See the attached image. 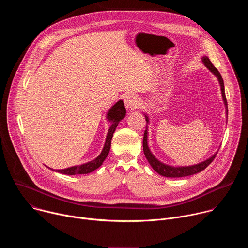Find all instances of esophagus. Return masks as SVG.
Returning <instances> with one entry per match:
<instances>
[{"mask_svg":"<svg viewBox=\"0 0 248 248\" xmlns=\"http://www.w3.org/2000/svg\"><path fill=\"white\" fill-rule=\"evenodd\" d=\"M124 102L125 107L128 110H133L138 106V98L135 94H132V93L126 94L124 98Z\"/></svg>","mask_w":248,"mask_h":248,"instance_id":"34e87169","label":"esophagus"}]
</instances>
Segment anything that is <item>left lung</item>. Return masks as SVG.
<instances>
[{"mask_svg": "<svg viewBox=\"0 0 248 248\" xmlns=\"http://www.w3.org/2000/svg\"><path fill=\"white\" fill-rule=\"evenodd\" d=\"M201 61L203 62V64L207 67V69H209L210 72L213 74L218 79V82L221 87L222 98H223L225 109H226V118H227V122H228V103H227V99H226V95H225V86H224V80L222 78V76L219 73V70L213 64H212V62H210L208 57H206V56L202 57ZM143 115L145 116L146 123L149 124L150 120H149L148 115L146 113H143ZM148 124H146V130L144 132V137H143L144 155H145L146 159L148 160L149 164L151 165V167L153 168V170H156L159 174L166 176V178H183V176H187V175L197 173V172L203 170L212 161H213L218 153V150H217L213 155L209 157L208 159H206L198 164L191 165V166H171V165L165 164V163L161 162L159 159H157L149 148V145H148Z\"/></svg>", "mask_w": 248, "mask_h": 248, "instance_id": "left-lung-1", "label": "left lung"}]
</instances>
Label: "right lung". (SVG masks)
Instances as JSON below:
<instances>
[{"label":"right lung","mask_w":248,"mask_h":248,"mask_svg":"<svg viewBox=\"0 0 248 248\" xmlns=\"http://www.w3.org/2000/svg\"><path fill=\"white\" fill-rule=\"evenodd\" d=\"M125 114H126V111H125V107H124L123 100H119L109 109L107 114H106V119H107V121L111 124V126L108 130L107 136H106L104 147H103L100 155L97 158H95L92 161H89L87 163H84L82 165L69 167L66 169H62V170H53L51 168L50 169L55 171H58V172L63 173V174H68V175L89 173V172H92L93 170H95L96 169H98L103 164L105 159L107 158V156L110 152L111 142H112L114 132H115L117 126L119 125L120 122L124 119Z\"/></svg>","instance_id":"add662e5"}]
</instances>
